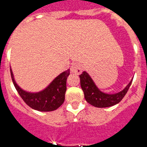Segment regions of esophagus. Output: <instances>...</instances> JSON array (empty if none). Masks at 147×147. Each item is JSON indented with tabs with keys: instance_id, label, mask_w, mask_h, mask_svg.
Instances as JSON below:
<instances>
[{
	"instance_id": "obj_1",
	"label": "esophagus",
	"mask_w": 147,
	"mask_h": 147,
	"mask_svg": "<svg viewBox=\"0 0 147 147\" xmlns=\"http://www.w3.org/2000/svg\"><path fill=\"white\" fill-rule=\"evenodd\" d=\"M82 71V66L80 65V63L79 62H74L71 67V71L72 73H74V74H81Z\"/></svg>"
}]
</instances>
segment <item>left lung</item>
<instances>
[{"mask_svg":"<svg viewBox=\"0 0 147 147\" xmlns=\"http://www.w3.org/2000/svg\"><path fill=\"white\" fill-rule=\"evenodd\" d=\"M80 85L84 92L85 98L87 102L96 107H108L119 103L127 93L131 84L127 85L123 90L113 94L103 93L95 85L94 82L86 71H83L80 75Z\"/></svg>","mask_w":147,"mask_h":147,"instance_id":"obj_1","label":"left lung"}]
</instances>
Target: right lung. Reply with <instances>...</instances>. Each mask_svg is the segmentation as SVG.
Returning a JSON list of instances; mask_svg holds the SVG:
<instances>
[{
  "label": "right lung",
  "mask_w": 147,
  "mask_h": 147,
  "mask_svg": "<svg viewBox=\"0 0 147 147\" xmlns=\"http://www.w3.org/2000/svg\"><path fill=\"white\" fill-rule=\"evenodd\" d=\"M11 80L22 99L32 109L41 112H49L59 108L65 101L66 81L70 74V69L62 72L54 79L50 85L42 91L30 93L18 86L10 67Z\"/></svg>",
  "instance_id": "obj_1"
}]
</instances>
